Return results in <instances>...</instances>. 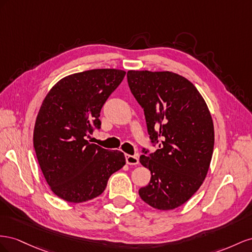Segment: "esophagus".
<instances>
[{
  "mask_svg": "<svg viewBox=\"0 0 252 252\" xmlns=\"http://www.w3.org/2000/svg\"><path fill=\"white\" fill-rule=\"evenodd\" d=\"M126 160L127 164H138L139 163V159L137 156L135 155H126Z\"/></svg>",
  "mask_w": 252,
  "mask_h": 252,
  "instance_id": "esophagus-1",
  "label": "esophagus"
}]
</instances>
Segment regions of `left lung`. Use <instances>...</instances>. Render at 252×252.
<instances>
[{
  "label": "left lung",
  "instance_id": "left-lung-1",
  "mask_svg": "<svg viewBox=\"0 0 252 252\" xmlns=\"http://www.w3.org/2000/svg\"><path fill=\"white\" fill-rule=\"evenodd\" d=\"M127 83L145 112L154 153L142 149L140 163L151 171L139 189L158 210L182 206L202 186L214 147V127L204 98L188 79L171 71L128 70Z\"/></svg>",
  "mask_w": 252,
  "mask_h": 252
}]
</instances>
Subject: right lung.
Returning <instances> with one entry per match:
<instances>
[{
    "label": "right lung",
    "mask_w": 252,
    "mask_h": 252,
    "mask_svg": "<svg viewBox=\"0 0 252 252\" xmlns=\"http://www.w3.org/2000/svg\"><path fill=\"white\" fill-rule=\"evenodd\" d=\"M126 71L85 70L64 77L48 92L33 130L42 173L57 196L83 203L99 196L110 176L126 164L125 154L85 139L99 130L100 111L124 80Z\"/></svg>",
    "instance_id": "obj_1"
}]
</instances>
